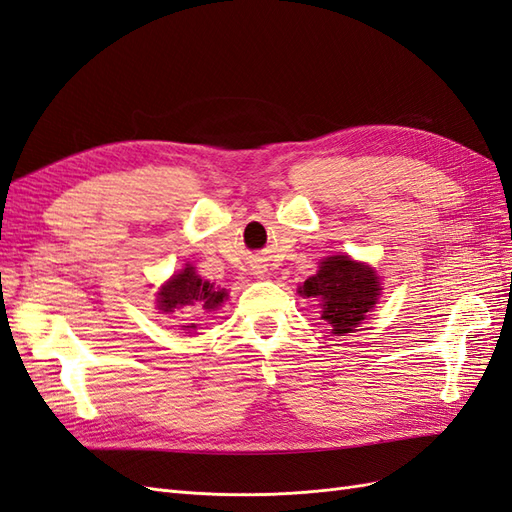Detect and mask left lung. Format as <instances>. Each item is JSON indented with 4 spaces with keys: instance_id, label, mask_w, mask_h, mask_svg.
Returning <instances> with one entry per match:
<instances>
[{
    "instance_id": "obj_1",
    "label": "left lung",
    "mask_w": 512,
    "mask_h": 512,
    "mask_svg": "<svg viewBox=\"0 0 512 512\" xmlns=\"http://www.w3.org/2000/svg\"><path fill=\"white\" fill-rule=\"evenodd\" d=\"M301 295L316 297L323 306L321 319L331 325L334 334H351L375 308L381 286L375 271L353 262L349 256H329L321 269L303 282Z\"/></svg>"
}]
</instances>
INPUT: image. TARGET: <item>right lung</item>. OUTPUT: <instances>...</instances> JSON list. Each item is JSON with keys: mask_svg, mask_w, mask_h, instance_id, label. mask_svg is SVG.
<instances>
[{"mask_svg": "<svg viewBox=\"0 0 512 512\" xmlns=\"http://www.w3.org/2000/svg\"><path fill=\"white\" fill-rule=\"evenodd\" d=\"M226 299L224 290H217L213 284L204 282L191 265H187L181 273H176L174 278L159 290V310L165 314L174 312L176 308L187 306H202V310L211 312L217 306H222ZM183 327H196V323L183 325Z\"/></svg>", "mask_w": 512, "mask_h": 512, "instance_id": "obj_1", "label": "right lung"}]
</instances>
